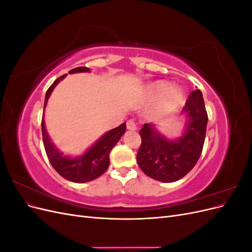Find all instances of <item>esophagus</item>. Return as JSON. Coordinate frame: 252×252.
<instances>
[{"instance_id": "34e87169", "label": "esophagus", "mask_w": 252, "mask_h": 252, "mask_svg": "<svg viewBox=\"0 0 252 252\" xmlns=\"http://www.w3.org/2000/svg\"><path fill=\"white\" fill-rule=\"evenodd\" d=\"M126 127H127L128 130H135V129H136V124H135L134 120H129V121H127Z\"/></svg>"}]
</instances>
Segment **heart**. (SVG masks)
Here are the masks:
<instances>
[{
  "label": "heart",
  "instance_id": "heart-1",
  "mask_svg": "<svg viewBox=\"0 0 252 252\" xmlns=\"http://www.w3.org/2000/svg\"><path fill=\"white\" fill-rule=\"evenodd\" d=\"M169 88H170L169 85H167L166 83H158L154 86H151V91L157 94H164L167 92V94H165L164 100H163L164 108L166 110H174L182 105L184 96H183L182 93L179 90L170 91L168 93Z\"/></svg>",
  "mask_w": 252,
  "mask_h": 252
}]
</instances>
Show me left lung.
Instances as JSON below:
<instances>
[{"label":"left lung","mask_w":252,"mask_h":252,"mask_svg":"<svg viewBox=\"0 0 252 252\" xmlns=\"http://www.w3.org/2000/svg\"><path fill=\"white\" fill-rule=\"evenodd\" d=\"M181 114H185L187 121L184 132L178 139L166 138L154 124H144L140 130L142 144L136 161L151 179L164 183L179 181L201 157L208 122L201 90L190 94Z\"/></svg>","instance_id":"1"}]
</instances>
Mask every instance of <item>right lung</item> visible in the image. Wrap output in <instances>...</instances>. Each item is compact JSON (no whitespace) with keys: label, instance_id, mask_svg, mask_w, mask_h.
<instances>
[{"label":"right lung","instance_id":"add662e5","mask_svg":"<svg viewBox=\"0 0 252 252\" xmlns=\"http://www.w3.org/2000/svg\"><path fill=\"white\" fill-rule=\"evenodd\" d=\"M90 69L87 67H78L71 69L69 73L78 72H89ZM67 74L62 75L52 83V85L48 88L46 95H45L44 110L46 107L48 98L52 93V90L58 85L60 81H62ZM126 131V124L123 123L120 126L111 129L102 135L93 146L87 149L82 156L71 158L64 156L56 145L51 142V139L45 128L44 117L42 119V134L43 142L46 155L50 164L56 171L64 179L73 183H86L90 182L102 175L109 166V155L112 148L116 146Z\"/></svg>","mask_w":252,"mask_h":252}]
</instances>
